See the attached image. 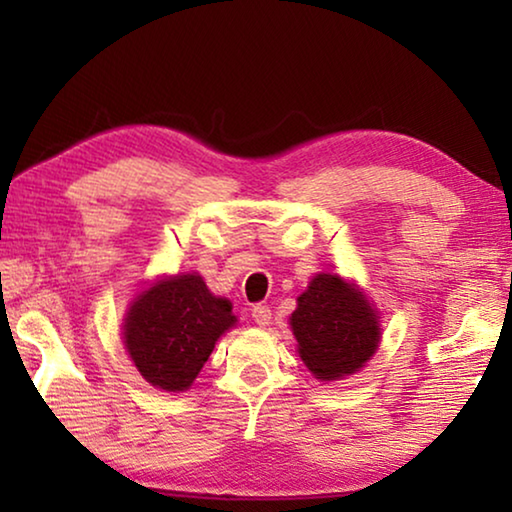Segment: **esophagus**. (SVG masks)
<instances>
[{
	"label": "esophagus",
	"mask_w": 512,
	"mask_h": 512,
	"mask_svg": "<svg viewBox=\"0 0 512 512\" xmlns=\"http://www.w3.org/2000/svg\"><path fill=\"white\" fill-rule=\"evenodd\" d=\"M253 320L259 325V327H266L268 323H271V307L268 305H255L253 307Z\"/></svg>",
	"instance_id": "esophagus-1"
}]
</instances>
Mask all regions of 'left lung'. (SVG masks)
<instances>
[{"mask_svg":"<svg viewBox=\"0 0 512 512\" xmlns=\"http://www.w3.org/2000/svg\"><path fill=\"white\" fill-rule=\"evenodd\" d=\"M298 352L318 379H339L359 370L379 343L377 314L361 291L339 275L320 273L291 314Z\"/></svg>","mask_w":512,"mask_h":512,"instance_id":"1","label":"left lung"}]
</instances>
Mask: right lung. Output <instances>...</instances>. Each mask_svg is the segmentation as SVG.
<instances>
[{
	"instance_id": "add662e5",
	"label": "right lung",
	"mask_w": 512,
	"mask_h": 512,
	"mask_svg": "<svg viewBox=\"0 0 512 512\" xmlns=\"http://www.w3.org/2000/svg\"><path fill=\"white\" fill-rule=\"evenodd\" d=\"M237 323L201 275H176L146 289L124 323V341L142 377L162 391L192 386L219 336Z\"/></svg>"
}]
</instances>
